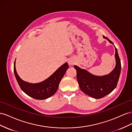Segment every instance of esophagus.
<instances>
[{"label": "esophagus", "mask_w": 132, "mask_h": 132, "mask_svg": "<svg viewBox=\"0 0 132 132\" xmlns=\"http://www.w3.org/2000/svg\"><path fill=\"white\" fill-rule=\"evenodd\" d=\"M69 63L70 65H73L74 64V62L73 61H72V60H70V61H69Z\"/></svg>", "instance_id": "34e87169"}]
</instances>
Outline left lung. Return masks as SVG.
<instances>
[{"label": "left lung", "mask_w": 132, "mask_h": 132, "mask_svg": "<svg viewBox=\"0 0 132 132\" xmlns=\"http://www.w3.org/2000/svg\"><path fill=\"white\" fill-rule=\"evenodd\" d=\"M113 44L107 37L103 36ZM116 66L114 69L107 75L96 76L89 73L85 70L74 66L77 72V80L81 91L87 95L96 99L101 98L112 92L116 87L121 70V63L117 50L115 47Z\"/></svg>", "instance_id": "8db88e82"}]
</instances>
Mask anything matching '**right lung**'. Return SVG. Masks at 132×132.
I'll use <instances>...</instances> for the list:
<instances>
[{"instance_id": "add662e5", "label": "right lung", "mask_w": 132, "mask_h": 132, "mask_svg": "<svg viewBox=\"0 0 132 132\" xmlns=\"http://www.w3.org/2000/svg\"><path fill=\"white\" fill-rule=\"evenodd\" d=\"M15 64V61L14 64V74L22 91L33 98L40 100L48 98L54 95L58 89L60 81L69 67L67 63H65L46 80L39 84H32L22 81L19 77L16 71Z\"/></svg>"}]
</instances>
